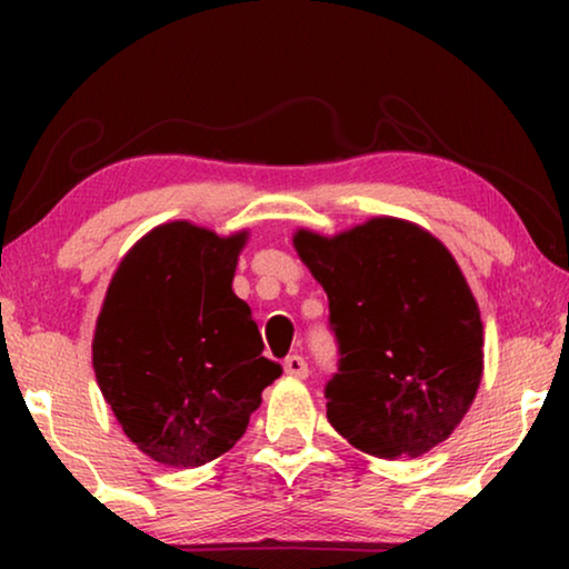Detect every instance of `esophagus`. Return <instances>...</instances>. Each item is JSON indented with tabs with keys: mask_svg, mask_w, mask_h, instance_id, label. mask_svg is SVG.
I'll return each mask as SVG.
<instances>
[{
	"mask_svg": "<svg viewBox=\"0 0 569 569\" xmlns=\"http://www.w3.org/2000/svg\"><path fill=\"white\" fill-rule=\"evenodd\" d=\"M282 368L290 378H308V362H306V357H300V355L287 357Z\"/></svg>",
	"mask_w": 569,
	"mask_h": 569,
	"instance_id": "34e87169",
	"label": "esophagus"
}]
</instances>
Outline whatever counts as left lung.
<instances>
[{
  "label": "left lung",
  "mask_w": 569,
  "mask_h": 569,
  "mask_svg": "<svg viewBox=\"0 0 569 569\" xmlns=\"http://www.w3.org/2000/svg\"><path fill=\"white\" fill-rule=\"evenodd\" d=\"M292 246L329 295L341 355L326 386L333 430L388 461L448 440L485 372L479 306L448 248L399 217L339 236L300 228Z\"/></svg>",
  "instance_id": "obj_1"
}]
</instances>
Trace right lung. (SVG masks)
<instances>
[{"label":"right lung","mask_w":569,"mask_h":569,"mask_svg":"<svg viewBox=\"0 0 569 569\" xmlns=\"http://www.w3.org/2000/svg\"><path fill=\"white\" fill-rule=\"evenodd\" d=\"M248 230L158 224L123 256L92 337L100 393L152 461L193 469L228 453L282 376L232 292Z\"/></svg>","instance_id":"obj_1"}]
</instances>
